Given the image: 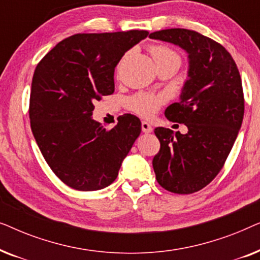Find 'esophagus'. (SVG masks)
<instances>
[{
	"mask_svg": "<svg viewBox=\"0 0 260 260\" xmlns=\"http://www.w3.org/2000/svg\"><path fill=\"white\" fill-rule=\"evenodd\" d=\"M142 131L144 134H150L152 133V126L148 122H142Z\"/></svg>",
	"mask_w": 260,
	"mask_h": 260,
	"instance_id": "1",
	"label": "esophagus"
}]
</instances>
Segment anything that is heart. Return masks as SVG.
I'll use <instances>...</instances> for the list:
<instances>
[{"instance_id": "heart-1", "label": "heart", "mask_w": 260, "mask_h": 260, "mask_svg": "<svg viewBox=\"0 0 260 260\" xmlns=\"http://www.w3.org/2000/svg\"><path fill=\"white\" fill-rule=\"evenodd\" d=\"M150 53L157 67L168 62H175L180 66V55L167 46H151ZM162 103L163 97L161 95L142 92V93H137L127 99V108L142 117H151L157 111Z\"/></svg>"}]
</instances>
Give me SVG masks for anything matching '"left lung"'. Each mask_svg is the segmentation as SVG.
I'll list each match as a JSON object with an SVG mask.
<instances>
[{"mask_svg":"<svg viewBox=\"0 0 260 260\" xmlns=\"http://www.w3.org/2000/svg\"><path fill=\"white\" fill-rule=\"evenodd\" d=\"M149 38L187 53V79L180 101L169 105L165 115L184 124L188 133L156 127L161 149L152 167L165 189L191 194L218 175L237 140L244 118L241 78L225 47L198 31L172 28L154 31Z\"/></svg>","mask_w":260,"mask_h":260,"instance_id":"obj_1","label":"left lung"}]
</instances>
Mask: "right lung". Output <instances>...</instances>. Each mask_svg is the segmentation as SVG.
I'll list each match as a JSON object with an SVG mask.
<instances>
[{"label":"right lung","mask_w":260,"mask_h":260,"mask_svg":"<svg viewBox=\"0 0 260 260\" xmlns=\"http://www.w3.org/2000/svg\"><path fill=\"white\" fill-rule=\"evenodd\" d=\"M147 30L76 34L60 41L35 69L29 118L34 138L56 176L77 190H99L118 176L141 134L136 116L106 130L92 118L95 101L115 91V67Z\"/></svg>","instance_id":"1"}]
</instances>
